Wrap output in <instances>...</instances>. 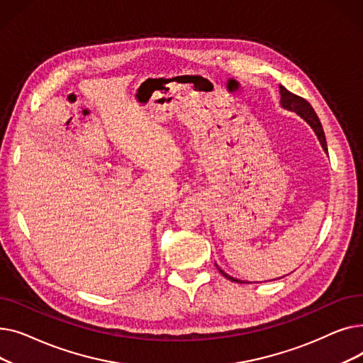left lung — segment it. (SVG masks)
Returning a JSON list of instances; mask_svg holds the SVG:
<instances>
[{
    "label": "left lung",
    "mask_w": 363,
    "mask_h": 363,
    "mask_svg": "<svg viewBox=\"0 0 363 363\" xmlns=\"http://www.w3.org/2000/svg\"><path fill=\"white\" fill-rule=\"evenodd\" d=\"M279 94H281V101H279L281 107L285 108V110H290V111H294L296 114H298V116L313 129L315 135L318 137V140H319V143H320L323 151L327 152L328 150H327L325 133H323L322 125H320V122H319V119H318V116H316L315 110L312 108V106H311L306 100H304V99L298 97V95L290 92L287 88H284L282 85H279ZM215 264H216V263H215ZM216 268L220 271V274H222L225 278H228V279L233 281V282H238V284L247 282V281H241V279H237V278H234V277H231V275H228L226 272H223V271L219 268L218 264H216ZM277 279H278V278H277Z\"/></svg>",
    "instance_id": "1"
}]
</instances>
